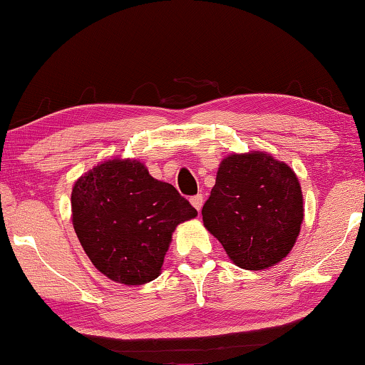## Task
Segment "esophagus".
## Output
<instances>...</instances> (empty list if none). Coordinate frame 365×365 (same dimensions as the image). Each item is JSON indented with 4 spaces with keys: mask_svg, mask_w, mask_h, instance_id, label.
<instances>
[{
    "mask_svg": "<svg viewBox=\"0 0 365 365\" xmlns=\"http://www.w3.org/2000/svg\"><path fill=\"white\" fill-rule=\"evenodd\" d=\"M203 195H196V196H193L192 200H190V203L193 205V207L196 211H201V207H203Z\"/></svg>",
    "mask_w": 365,
    "mask_h": 365,
    "instance_id": "esophagus-1",
    "label": "esophagus"
}]
</instances>
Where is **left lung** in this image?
Here are the masks:
<instances>
[{
  "label": "left lung",
  "instance_id": "left-lung-1",
  "mask_svg": "<svg viewBox=\"0 0 365 365\" xmlns=\"http://www.w3.org/2000/svg\"><path fill=\"white\" fill-rule=\"evenodd\" d=\"M203 224L239 268L259 271L287 257L304 221L299 178L263 151L232 153L219 164Z\"/></svg>",
  "mask_w": 365,
  "mask_h": 365
}]
</instances>
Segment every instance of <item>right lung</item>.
Masks as SVG:
<instances>
[{
	"label": "right lung",
	"instance_id": "add662e5",
	"mask_svg": "<svg viewBox=\"0 0 365 365\" xmlns=\"http://www.w3.org/2000/svg\"><path fill=\"white\" fill-rule=\"evenodd\" d=\"M198 216L170 183L138 159H108L73 185L71 221L92 264L108 279L141 286L160 274L178 224Z\"/></svg>",
	"mask_w": 365,
	"mask_h": 365
}]
</instances>
